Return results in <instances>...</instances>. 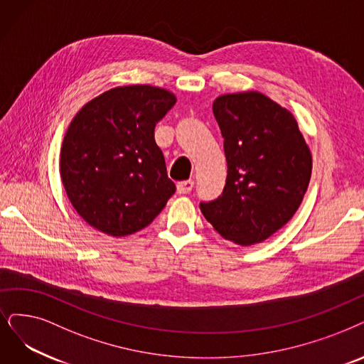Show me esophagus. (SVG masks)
Returning <instances> with one entry per match:
<instances>
[{
    "label": "esophagus",
    "instance_id": "1",
    "mask_svg": "<svg viewBox=\"0 0 364 364\" xmlns=\"http://www.w3.org/2000/svg\"><path fill=\"white\" fill-rule=\"evenodd\" d=\"M194 188V181H182L178 182V193L179 194H190Z\"/></svg>",
    "mask_w": 364,
    "mask_h": 364
}]
</instances>
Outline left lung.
<instances>
[{
	"label": "left lung",
	"mask_w": 364,
	"mask_h": 364,
	"mask_svg": "<svg viewBox=\"0 0 364 364\" xmlns=\"http://www.w3.org/2000/svg\"><path fill=\"white\" fill-rule=\"evenodd\" d=\"M224 137L223 194L200 209L220 235L242 246L259 243L297 212L308 190L312 156L294 116L259 92L215 100Z\"/></svg>",
	"instance_id": "left-lung-1"
}]
</instances>
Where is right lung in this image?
<instances>
[{"mask_svg":"<svg viewBox=\"0 0 364 364\" xmlns=\"http://www.w3.org/2000/svg\"><path fill=\"white\" fill-rule=\"evenodd\" d=\"M176 103L149 85L113 88L73 118L61 179L73 208L94 228L121 237L148 227L176 191L154 129Z\"/></svg>","mask_w":364,"mask_h":364,"instance_id":"obj_1","label":"right lung"}]
</instances>
